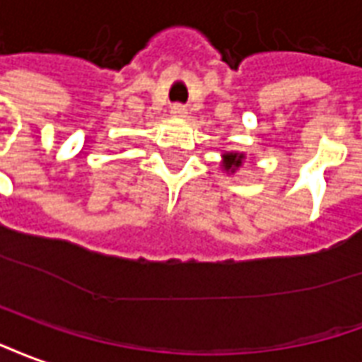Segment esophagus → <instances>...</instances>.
I'll use <instances>...</instances> for the list:
<instances>
[{
    "mask_svg": "<svg viewBox=\"0 0 362 362\" xmlns=\"http://www.w3.org/2000/svg\"><path fill=\"white\" fill-rule=\"evenodd\" d=\"M171 113H173V115H177V117H183L185 113H187V110H185L183 104H173L171 105Z\"/></svg>",
    "mask_w": 362,
    "mask_h": 362,
    "instance_id": "34e87169",
    "label": "esophagus"
}]
</instances>
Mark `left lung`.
I'll return each instance as SVG.
<instances>
[{
  "instance_id": "left-lung-1",
  "label": "left lung",
  "mask_w": 362,
  "mask_h": 362,
  "mask_svg": "<svg viewBox=\"0 0 362 362\" xmlns=\"http://www.w3.org/2000/svg\"><path fill=\"white\" fill-rule=\"evenodd\" d=\"M241 160H243V154H226V170H237L239 165H241Z\"/></svg>"
}]
</instances>
